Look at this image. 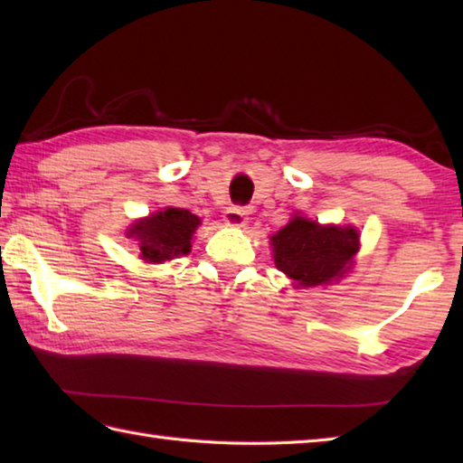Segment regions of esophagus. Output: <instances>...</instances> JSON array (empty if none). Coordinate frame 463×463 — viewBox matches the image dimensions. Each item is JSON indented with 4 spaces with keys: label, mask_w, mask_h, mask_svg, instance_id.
I'll return each instance as SVG.
<instances>
[{
    "label": "esophagus",
    "mask_w": 463,
    "mask_h": 463,
    "mask_svg": "<svg viewBox=\"0 0 463 463\" xmlns=\"http://www.w3.org/2000/svg\"><path fill=\"white\" fill-rule=\"evenodd\" d=\"M224 222L229 226H244L249 222V211L239 204L229 206L224 213Z\"/></svg>",
    "instance_id": "esophagus-1"
}]
</instances>
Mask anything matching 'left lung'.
Segmentation results:
<instances>
[{
	"label": "left lung",
	"instance_id": "obj_1",
	"mask_svg": "<svg viewBox=\"0 0 463 463\" xmlns=\"http://www.w3.org/2000/svg\"><path fill=\"white\" fill-rule=\"evenodd\" d=\"M274 264L300 287H318L342 277L358 252V232L348 226H320L294 216L270 239Z\"/></svg>",
	"mask_w": 463,
	"mask_h": 463
}]
</instances>
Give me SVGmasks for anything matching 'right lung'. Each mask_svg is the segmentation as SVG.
Wrapping results in <instances>:
<instances>
[{
  "instance_id": "right-lung-1",
  "label": "right lung",
  "mask_w": 463,
  "mask_h": 463,
  "mask_svg": "<svg viewBox=\"0 0 463 463\" xmlns=\"http://www.w3.org/2000/svg\"><path fill=\"white\" fill-rule=\"evenodd\" d=\"M201 219L184 209H166L135 222L129 237L139 241L143 260L165 262L191 252V239Z\"/></svg>"
}]
</instances>
